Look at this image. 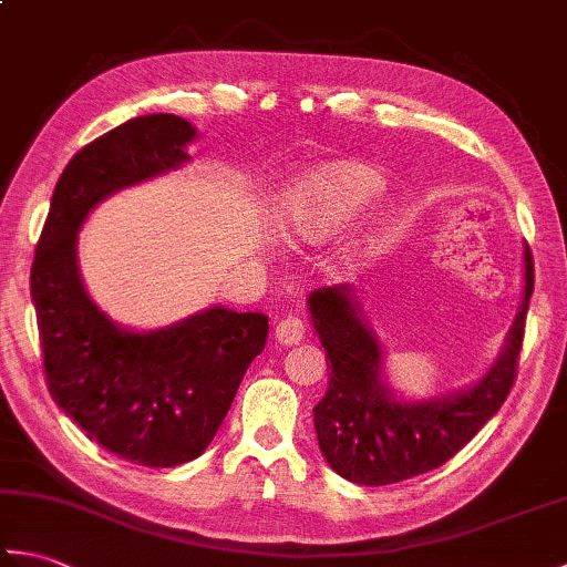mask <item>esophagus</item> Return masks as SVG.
Returning <instances> with one entry per match:
<instances>
[{"instance_id":"obj_1","label":"esophagus","mask_w":567,"mask_h":567,"mask_svg":"<svg viewBox=\"0 0 567 567\" xmlns=\"http://www.w3.org/2000/svg\"><path fill=\"white\" fill-rule=\"evenodd\" d=\"M305 339V321L297 317H285L275 327V341L280 346H295Z\"/></svg>"}]
</instances>
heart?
<instances>
[{"label": "heart", "mask_w": 567, "mask_h": 567, "mask_svg": "<svg viewBox=\"0 0 567 567\" xmlns=\"http://www.w3.org/2000/svg\"><path fill=\"white\" fill-rule=\"evenodd\" d=\"M382 185V175L365 163L333 161L319 165L299 183L290 202V231L307 240L331 236L375 199Z\"/></svg>", "instance_id": "1"}]
</instances>
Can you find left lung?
Wrapping results in <instances>:
<instances>
[{"mask_svg":"<svg viewBox=\"0 0 567 567\" xmlns=\"http://www.w3.org/2000/svg\"><path fill=\"white\" fill-rule=\"evenodd\" d=\"M534 260L524 250V297L499 358L473 388L402 402L382 378V346L360 311L353 285L321 287L307 305L327 351L329 390L315 406L327 463L358 485H392L443 465L499 412L516 380Z\"/></svg>","mask_w":567,"mask_h":567,"instance_id":"obj_1","label":"left lung"}]
</instances>
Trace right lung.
<instances>
[{
  "label": "right lung",
  "mask_w": 567,
  "mask_h": 567,
  "mask_svg": "<svg viewBox=\"0 0 567 567\" xmlns=\"http://www.w3.org/2000/svg\"><path fill=\"white\" fill-rule=\"evenodd\" d=\"M195 138L187 118L148 114L87 143L58 179L31 265L53 402L87 439L146 467H175L207 451L265 348L268 317L209 307L173 327L126 331L84 290L78 231L114 192L185 165Z\"/></svg>",
  "instance_id": "obj_1"
}]
</instances>
